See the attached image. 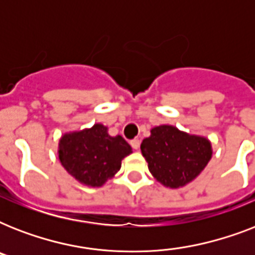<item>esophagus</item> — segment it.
Masks as SVG:
<instances>
[{
    "instance_id": "obj_1",
    "label": "esophagus",
    "mask_w": 255,
    "mask_h": 255,
    "mask_svg": "<svg viewBox=\"0 0 255 255\" xmlns=\"http://www.w3.org/2000/svg\"><path fill=\"white\" fill-rule=\"evenodd\" d=\"M131 147L133 148V149H137V148L140 147V140L139 139L131 140Z\"/></svg>"
}]
</instances>
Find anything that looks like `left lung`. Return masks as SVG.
Wrapping results in <instances>:
<instances>
[{
	"label": "left lung",
	"instance_id": "1",
	"mask_svg": "<svg viewBox=\"0 0 255 255\" xmlns=\"http://www.w3.org/2000/svg\"><path fill=\"white\" fill-rule=\"evenodd\" d=\"M153 177L168 188H180L197 177L212 159L205 137L189 135L173 126H159L140 145Z\"/></svg>",
	"mask_w": 255,
	"mask_h": 255
}]
</instances>
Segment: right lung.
I'll use <instances>...</instances> for the list:
<instances>
[{
  "mask_svg": "<svg viewBox=\"0 0 255 255\" xmlns=\"http://www.w3.org/2000/svg\"><path fill=\"white\" fill-rule=\"evenodd\" d=\"M59 160L73 177L88 186H102L132 153L131 145L120 135L110 136L107 127L95 124L79 132L65 133L59 140Z\"/></svg>",
  "mask_w": 255,
  "mask_h": 255,
  "instance_id": "right-lung-1",
  "label": "right lung"
}]
</instances>
